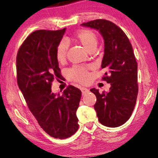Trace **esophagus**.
<instances>
[{
    "label": "esophagus",
    "instance_id": "34e87169",
    "mask_svg": "<svg viewBox=\"0 0 158 158\" xmlns=\"http://www.w3.org/2000/svg\"><path fill=\"white\" fill-rule=\"evenodd\" d=\"M81 93H82V95H85V94H87L88 92H89V89L85 87L81 88Z\"/></svg>",
    "mask_w": 158,
    "mask_h": 158
}]
</instances>
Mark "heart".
Returning a JSON list of instances; mask_svg holds the SVG:
<instances>
[{
	"label": "heart",
	"mask_w": 158,
	"mask_h": 158,
	"mask_svg": "<svg viewBox=\"0 0 158 158\" xmlns=\"http://www.w3.org/2000/svg\"><path fill=\"white\" fill-rule=\"evenodd\" d=\"M76 39L80 43L88 52L94 51L98 45V37L93 31L89 29H81L75 35ZM68 43L66 41H60L56 47V56L58 61L62 62L66 59ZM69 77L73 81L86 83L89 79L87 69L81 66H73L69 71Z\"/></svg>",
	"instance_id": "obj_1"
}]
</instances>
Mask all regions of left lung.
Returning <instances> with one entry per match:
<instances>
[{
	"instance_id": "8db88e82",
	"label": "left lung",
	"mask_w": 158,
	"mask_h": 158,
	"mask_svg": "<svg viewBox=\"0 0 158 158\" xmlns=\"http://www.w3.org/2000/svg\"><path fill=\"white\" fill-rule=\"evenodd\" d=\"M81 26L98 30L104 40L102 69L106 72L102 79L110 84L108 92L90 89L97 98L94 108L100 123L118 127L133 112L138 94L137 63L131 44L126 34L114 23L96 19Z\"/></svg>"
}]
</instances>
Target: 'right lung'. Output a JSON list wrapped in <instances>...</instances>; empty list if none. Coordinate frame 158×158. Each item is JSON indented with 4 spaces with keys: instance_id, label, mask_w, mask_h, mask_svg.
<instances>
[{
    "instance_id": "add662e5",
    "label": "right lung",
    "mask_w": 158,
    "mask_h": 158,
    "mask_svg": "<svg viewBox=\"0 0 158 158\" xmlns=\"http://www.w3.org/2000/svg\"><path fill=\"white\" fill-rule=\"evenodd\" d=\"M66 29L34 31L16 56L17 83L29 109L46 133L60 139L79 129L77 110L81 96V90L71 85L62 95L51 90L52 81L60 77L56 50Z\"/></svg>"
}]
</instances>
